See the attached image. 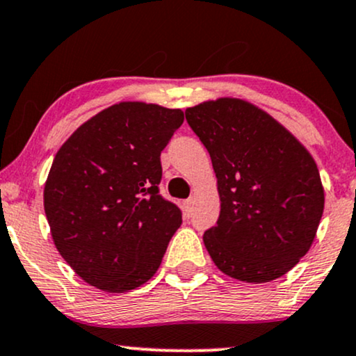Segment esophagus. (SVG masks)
<instances>
[{
  "label": "esophagus",
  "mask_w": 356,
  "mask_h": 356,
  "mask_svg": "<svg viewBox=\"0 0 356 356\" xmlns=\"http://www.w3.org/2000/svg\"><path fill=\"white\" fill-rule=\"evenodd\" d=\"M192 207H194V199H187L186 202H184V211H186L187 216H191Z\"/></svg>",
  "instance_id": "esophagus-1"
}]
</instances>
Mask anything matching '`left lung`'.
<instances>
[{"label": "left lung", "instance_id": "8db88e82", "mask_svg": "<svg viewBox=\"0 0 356 356\" xmlns=\"http://www.w3.org/2000/svg\"><path fill=\"white\" fill-rule=\"evenodd\" d=\"M186 119L217 177L220 216L204 234L213 264L248 284L285 275L312 247L323 213L312 154L270 114L237 97L200 102Z\"/></svg>", "mask_w": 356, "mask_h": 356}]
</instances>
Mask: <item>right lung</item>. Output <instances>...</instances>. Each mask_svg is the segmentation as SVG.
<instances>
[{
	"mask_svg": "<svg viewBox=\"0 0 356 356\" xmlns=\"http://www.w3.org/2000/svg\"><path fill=\"white\" fill-rule=\"evenodd\" d=\"M182 122L181 109L119 102L79 126L56 154L44 184L54 245L102 292L145 284L182 224L181 209L159 194L161 152Z\"/></svg>",
	"mask_w": 356,
	"mask_h": 356,
	"instance_id": "right-lung-1",
	"label": "right lung"
}]
</instances>
